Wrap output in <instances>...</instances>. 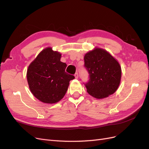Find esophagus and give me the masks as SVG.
I'll return each mask as SVG.
<instances>
[{
  "mask_svg": "<svg viewBox=\"0 0 149 149\" xmlns=\"http://www.w3.org/2000/svg\"><path fill=\"white\" fill-rule=\"evenodd\" d=\"M74 77H75V78H78V73H76L75 74H74Z\"/></svg>",
  "mask_w": 149,
  "mask_h": 149,
  "instance_id": "1",
  "label": "esophagus"
}]
</instances>
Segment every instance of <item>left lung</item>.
Here are the masks:
<instances>
[{
	"instance_id": "1",
	"label": "left lung",
	"mask_w": 149,
	"mask_h": 149,
	"mask_svg": "<svg viewBox=\"0 0 149 149\" xmlns=\"http://www.w3.org/2000/svg\"><path fill=\"white\" fill-rule=\"evenodd\" d=\"M84 60L90 78L85 84L88 94L98 100L114 94L121 79V67L118 60L106 49L97 47L86 53Z\"/></svg>"
}]
</instances>
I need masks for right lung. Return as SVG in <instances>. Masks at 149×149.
Segmentation results:
<instances>
[{"label":"right lung","mask_w":149,"mask_h":149,"mask_svg":"<svg viewBox=\"0 0 149 149\" xmlns=\"http://www.w3.org/2000/svg\"><path fill=\"white\" fill-rule=\"evenodd\" d=\"M61 54L47 47L31 63L26 72L30 91L39 101L54 104L64 97L70 81L74 76L66 73V64L60 61Z\"/></svg>","instance_id":"1"}]
</instances>
